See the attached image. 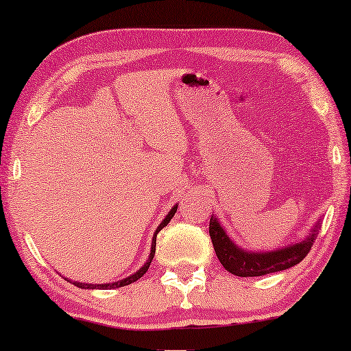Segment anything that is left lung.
Returning a JSON list of instances; mask_svg holds the SVG:
<instances>
[{
    "label": "left lung",
    "instance_id": "left-lung-1",
    "mask_svg": "<svg viewBox=\"0 0 351 351\" xmlns=\"http://www.w3.org/2000/svg\"><path fill=\"white\" fill-rule=\"evenodd\" d=\"M209 234L213 239L214 251L217 254L220 263L227 271L237 276H262L268 275V273H275L286 270L297 265V263L304 261L306 254L310 252L311 246H313L316 228L313 233L310 234L305 241L294 246L281 249V251L273 252H247L244 249H239L238 246L230 241V238L225 233V230L220 227L217 220L210 217L209 220Z\"/></svg>",
    "mask_w": 351,
    "mask_h": 351
}]
</instances>
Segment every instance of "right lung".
Masks as SVG:
<instances>
[{
  "label": "right lung",
  "instance_id": "obj_1",
  "mask_svg": "<svg viewBox=\"0 0 351 351\" xmlns=\"http://www.w3.org/2000/svg\"><path fill=\"white\" fill-rule=\"evenodd\" d=\"M176 210H177V206H174V208L171 209V213L166 215V219L162 220L161 222V225L160 227H158V230H156V233H155V237H153V241H152V252H150V257H148V261H147V263L145 265H143L141 270H138L137 273H134V275H131V276H128V278H124V280H121V281H118V282H112V285H84V282H73L75 286H78V287H81V289H97V287H102V289H117V287H123V286H128V285H131V282H136L138 278H142L143 275H145V271L148 270V267H150V263H152V261H153V257H155V251H156V234L161 232L162 228L166 227L167 223H169V220L174 217V214H176Z\"/></svg>",
  "mask_w": 351,
  "mask_h": 351
}]
</instances>
